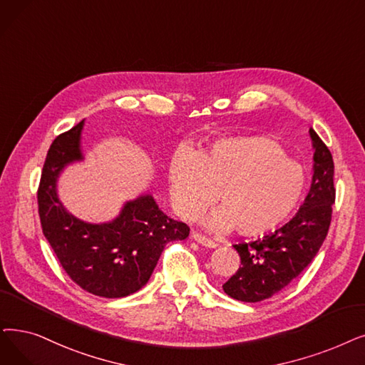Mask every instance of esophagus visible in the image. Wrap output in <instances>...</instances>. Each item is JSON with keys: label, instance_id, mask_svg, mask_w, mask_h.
Returning <instances> with one entry per match:
<instances>
[{"label": "esophagus", "instance_id": "obj_1", "mask_svg": "<svg viewBox=\"0 0 365 365\" xmlns=\"http://www.w3.org/2000/svg\"><path fill=\"white\" fill-rule=\"evenodd\" d=\"M191 239H192L194 242L200 243L201 246H205V247H209V249L217 247V243H216V242L207 239V237H204V235H201V234H198V232H194V234L191 235Z\"/></svg>", "mask_w": 365, "mask_h": 365}]
</instances>
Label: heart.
Segmentation results:
<instances>
[{
  "label": "heart",
  "mask_w": 365,
  "mask_h": 365,
  "mask_svg": "<svg viewBox=\"0 0 365 365\" xmlns=\"http://www.w3.org/2000/svg\"><path fill=\"white\" fill-rule=\"evenodd\" d=\"M168 183L173 209L186 220L215 201L204 219L216 232L235 228L242 237H262L292 217L306 191L304 171L268 137H230L194 153L186 148L171 158Z\"/></svg>",
  "instance_id": "obj_1"
}]
</instances>
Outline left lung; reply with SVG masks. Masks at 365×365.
Masks as SVG:
<instances>
[{"label": "left lung", "mask_w": 365, "mask_h": 365, "mask_svg": "<svg viewBox=\"0 0 365 365\" xmlns=\"http://www.w3.org/2000/svg\"><path fill=\"white\" fill-rule=\"evenodd\" d=\"M313 176L309 194L295 216L274 232L250 243L234 245L242 267L222 284L225 294L245 303H258L287 288L319 252L331 224L336 200L334 163L312 128Z\"/></svg>", "instance_id": "1"}]
</instances>
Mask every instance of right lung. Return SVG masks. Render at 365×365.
I'll use <instances>...</instances> for the list:
<instances>
[{
	"instance_id": "1",
	"label": "right lung",
	"mask_w": 365,
	"mask_h": 365,
	"mask_svg": "<svg viewBox=\"0 0 365 365\" xmlns=\"http://www.w3.org/2000/svg\"><path fill=\"white\" fill-rule=\"evenodd\" d=\"M85 120L58 135L47 152L38 187L43 234L66 273L82 289L106 298L137 292L148 283L167 243L185 240L189 227L170 219L150 194L126 201L110 222L91 224L71 215L58 197L64 168L83 161Z\"/></svg>"
}]
</instances>
